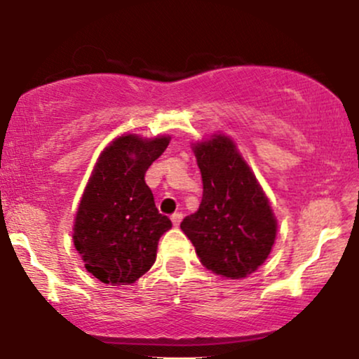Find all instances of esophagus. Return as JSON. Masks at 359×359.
<instances>
[{"label":"esophagus","mask_w":359,"mask_h":359,"mask_svg":"<svg viewBox=\"0 0 359 359\" xmlns=\"http://www.w3.org/2000/svg\"><path fill=\"white\" fill-rule=\"evenodd\" d=\"M172 222H174V226H179L180 221H182V212H174L172 214Z\"/></svg>","instance_id":"esophagus-1"}]
</instances>
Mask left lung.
Returning a JSON list of instances; mask_svg holds the SVG:
<instances>
[{
  "label": "left lung",
  "instance_id": "8db88e82",
  "mask_svg": "<svg viewBox=\"0 0 359 359\" xmlns=\"http://www.w3.org/2000/svg\"><path fill=\"white\" fill-rule=\"evenodd\" d=\"M203 201L180 229L201 263L226 278H243L269 258L277 221L250 167L229 138L216 135L194 147Z\"/></svg>",
  "mask_w": 359,
  "mask_h": 359
}]
</instances>
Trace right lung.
<instances>
[{"label": "right lung", "instance_id": "right-lung-1", "mask_svg": "<svg viewBox=\"0 0 359 359\" xmlns=\"http://www.w3.org/2000/svg\"><path fill=\"white\" fill-rule=\"evenodd\" d=\"M168 142L119 137L96 163L77 209L74 245L86 270L102 283L137 282L155 263L160 236L172 228L145 182L148 167Z\"/></svg>", "mask_w": 359, "mask_h": 359}]
</instances>
